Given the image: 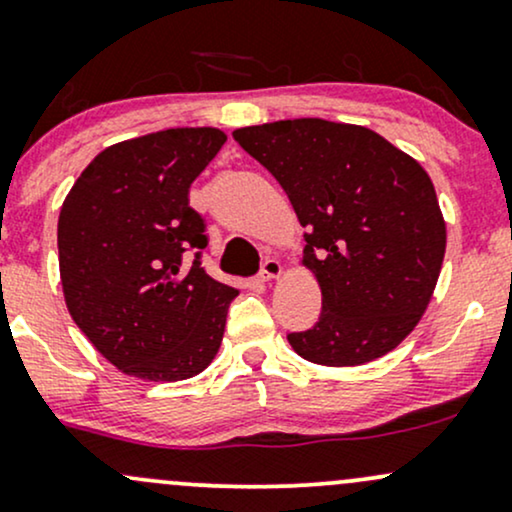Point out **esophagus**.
<instances>
[{
  "instance_id": "1",
  "label": "esophagus",
  "mask_w": 512,
  "mask_h": 512,
  "mask_svg": "<svg viewBox=\"0 0 512 512\" xmlns=\"http://www.w3.org/2000/svg\"><path fill=\"white\" fill-rule=\"evenodd\" d=\"M280 273H282L280 261H275V258H266V261H263V266H261V273H258V280L268 282L273 278H280Z\"/></svg>"
}]
</instances>
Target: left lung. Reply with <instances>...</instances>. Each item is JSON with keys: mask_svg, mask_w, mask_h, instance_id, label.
I'll list each match as a JSON object with an SVG mask.
<instances>
[{"mask_svg": "<svg viewBox=\"0 0 512 512\" xmlns=\"http://www.w3.org/2000/svg\"><path fill=\"white\" fill-rule=\"evenodd\" d=\"M234 141L278 179L302 227L321 316L290 333L306 362H374L412 333L434 294L446 222L417 160L376 131L326 119L244 126Z\"/></svg>", "mask_w": 512, "mask_h": 512, "instance_id": "obj_1", "label": "left lung"}]
</instances>
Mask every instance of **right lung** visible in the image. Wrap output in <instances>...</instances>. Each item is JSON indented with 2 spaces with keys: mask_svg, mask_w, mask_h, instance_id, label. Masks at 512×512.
Wrapping results in <instances>:
<instances>
[{
  "mask_svg": "<svg viewBox=\"0 0 512 512\" xmlns=\"http://www.w3.org/2000/svg\"><path fill=\"white\" fill-rule=\"evenodd\" d=\"M227 136L165 129L105 148L57 225L64 302L107 362L146 381L201 374L220 350L237 290L201 268L206 222L189 186Z\"/></svg>",
  "mask_w": 512,
  "mask_h": 512,
  "instance_id": "add662e5",
  "label": "right lung"
}]
</instances>
